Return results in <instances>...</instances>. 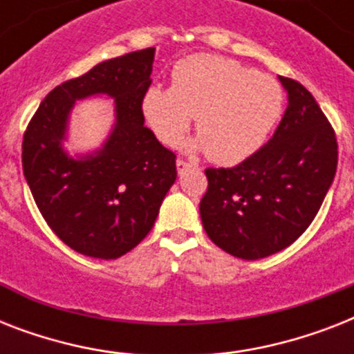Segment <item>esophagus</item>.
I'll use <instances>...</instances> for the list:
<instances>
[{"mask_svg":"<svg viewBox=\"0 0 354 354\" xmlns=\"http://www.w3.org/2000/svg\"><path fill=\"white\" fill-rule=\"evenodd\" d=\"M176 167H178V174H182L183 171H187V169L194 167V163H191V161L182 160V158H178V160H176Z\"/></svg>","mask_w":354,"mask_h":354,"instance_id":"1","label":"esophagus"}]
</instances>
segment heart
I'll use <instances>...</instances> for the list:
<instances>
[{
  "instance_id": "1",
  "label": "heart",
  "mask_w": 354,
  "mask_h": 354,
  "mask_svg": "<svg viewBox=\"0 0 354 354\" xmlns=\"http://www.w3.org/2000/svg\"><path fill=\"white\" fill-rule=\"evenodd\" d=\"M277 80L227 58L193 55L172 69V86H150L141 99L147 127L165 145H176L196 118L200 138L216 163L233 165L255 154L283 112Z\"/></svg>"
}]
</instances>
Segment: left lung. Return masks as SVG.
I'll return each mask as SVG.
<instances>
[{
    "instance_id": "left-lung-1",
    "label": "left lung",
    "mask_w": 354,
    "mask_h": 354,
    "mask_svg": "<svg viewBox=\"0 0 354 354\" xmlns=\"http://www.w3.org/2000/svg\"><path fill=\"white\" fill-rule=\"evenodd\" d=\"M279 80L288 106L274 138L236 167L205 169V233L246 261L285 250L310 226L338 165L335 130L313 93L296 80Z\"/></svg>"
}]
</instances>
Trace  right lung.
Here are the masks:
<instances>
[{
  "label": "right lung",
  "mask_w": 354,
  "mask_h": 354,
  "mask_svg": "<svg viewBox=\"0 0 354 354\" xmlns=\"http://www.w3.org/2000/svg\"><path fill=\"white\" fill-rule=\"evenodd\" d=\"M154 47L97 64L49 91L24 136V176L53 232L71 250L118 259L149 235L176 180V156L145 127L141 99ZM114 99L116 122L101 149L75 158L63 149L74 102Z\"/></svg>",
  "instance_id": "right-lung-1"
}]
</instances>
